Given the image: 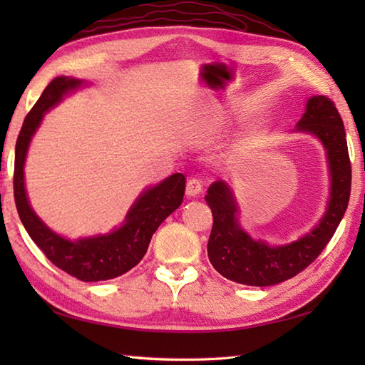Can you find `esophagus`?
Wrapping results in <instances>:
<instances>
[{
    "label": "esophagus",
    "instance_id": "obj_1",
    "mask_svg": "<svg viewBox=\"0 0 365 365\" xmlns=\"http://www.w3.org/2000/svg\"><path fill=\"white\" fill-rule=\"evenodd\" d=\"M202 190H204V183L200 182L199 178H190L187 183V195L190 197L197 196L199 192H202Z\"/></svg>",
    "mask_w": 365,
    "mask_h": 365
}]
</instances>
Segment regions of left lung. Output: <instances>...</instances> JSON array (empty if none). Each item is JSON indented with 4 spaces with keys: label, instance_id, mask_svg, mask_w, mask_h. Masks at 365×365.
<instances>
[{
    "label": "left lung",
    "instance_id": "1",
    "mask_svg": "<svg viewBox=\"0 0 365 365\" xmlns=\"http://www.w3.org/2000/svg\"><path fill=\"white\" fill-rule=\"evenodd\" d=\"M294 131L314 135L327 150L331 178L327 212L304 237L289 245L269 246L240 226L238 205L229 185L222 180L212 183L205 196L213 213L207 252L213 268L230 281L267 287L297 276L319 257L344 218L351 191V165L336 105L324 96L311 97Z\"/></svg>",
    "mask_w": 365,
    "mask_h": 365
}]
</instances>
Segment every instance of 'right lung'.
<instances>
[{"instance_id":"right-lung-1","label":"right lung","mask_w":365,"mask_h":365,"mask_svg":"<svg viewBox=\"0 0 365 365\" xmlns=\"http://www.w3.org/2000/svg\"><path fill=\"white\" fill-rule=\"evenodd\" d=\"M83 84V80L72 76H56L28 113L15 144L14 197L23 226L46 259L80 281L97 282L127 273L141 262L155 230L180 207L185 195V175L173 174L155 187L144 190L131 205L122 226L110 234L72 242L46 226L31 208L26 196L25 161L28 147L43 114L56 106L68 92L81 88Z\"/></svg>"}]
</instances>
